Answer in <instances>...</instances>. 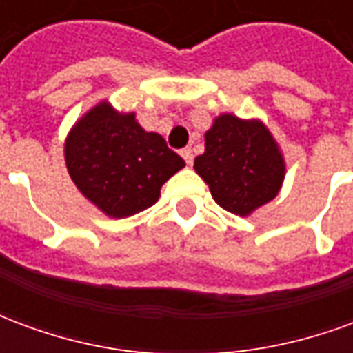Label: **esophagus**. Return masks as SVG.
<instances>
[{
	"label": "esophagus",
	"instance_id": "esophagus-1",
	"mask_svg": "<svg viewBox=\"0 0 353 353\" xmlns=\"http://www.w3.org/2000/svg\"><path fill=\"white\" fill-rule=\"evenodd\" d=\"M181 157L185 159V162L191 166L192 164V159H194V154H192V149L191 147H185V149H181Z\"/></svg>",
	"mask_w": 353,
	"mask_h": 353
}]
</instances>
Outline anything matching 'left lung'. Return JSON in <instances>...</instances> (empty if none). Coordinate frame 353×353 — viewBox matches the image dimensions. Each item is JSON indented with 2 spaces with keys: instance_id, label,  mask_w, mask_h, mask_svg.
I'll list each match as a JSON object with an SVG mask.
<instances>
[{
  "instance_id": "8db88e82",
  "label": "left lung",
  "mask_w": 353,
  "mask_h": 353,
  "mask_svg": "<svg viewBox=\"0 0 353 353\" xmlns=\"http://www.w3.org/2000/svg\"><path fill=\"white\" fill-rule=\"evenodd\" d=\"M194 170L214 200L230 214L250 215L278 194L285 174L276 141L259 121L221 115L206 132Z\"/></svg>"
}]
</instances>
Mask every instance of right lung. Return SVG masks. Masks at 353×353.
Segmentation results:
<instances>
[{
	"label": "right lung",
	"mask_w": 353,
	"mask_h": 353,
	"mask_svg": "<svg viewBox=\"0 0 353 353\" xmlns=\"http://www.w3.org/2000/svg\"><path fill=\"white\" fill-rule=\"evenodd\" d=\"M64 153L77 189L115 219L153 206L162 185L185 166L162 136L145 132L134 113L121 115L108 101L73 126Z\"/></svg>",
	"instance_id": "right-lung-1"
}]
</instances>
